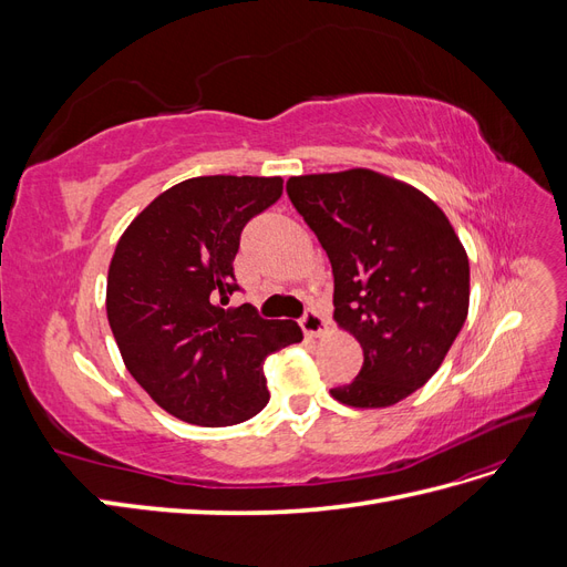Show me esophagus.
<instances>
[{"instance_id":"obj_1","label":"esophagus","mask_w":567,"mask_h":567,"mask_svg":"<svg viewBox=\"0 0 567 567\" xmlns=\"http://www.w3.org/2000/svg\"><path fill=\"white\" fill-rule=\"evenodd\" d=\"M300 326H302L305 336H321L323 329H326V317L310 307V310H305V315L300 319Z\"/></svg>"}]
</instances>
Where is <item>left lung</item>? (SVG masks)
Segmentation results:
<instances>
[{
	"mask_svg": "<svg viewBox=\"0 0 567 567\" xmlns=\"http://www.w3.org/2000/svg\"><path fill=\"white\" fill-rule=\"evenodd\" d=\"M286 192L333 269L336 321L364 364L331 394L398 404L427 383L468 317L471 267L450 219L419 188L373 169L290 177Z\"/></svg>",
	"mask_w": 567,
	"mask_h": 567,
	"instance_id": "8db88e82",
	"label": "left lung"
}]
</instances>
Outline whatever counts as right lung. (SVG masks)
Instances as JSON below:
<instances>
[{"mask_svg":"<svg viewBox=\"0 0 567 567\" xmlns=\"http://www.w3.org/2000/svg\"><path fill=\"white\" fill-rule=\"evenodd\" d=\"M284 194L281 177H194L167 188L117 241L109 269L111 331L134 375L167 414L234 425L267 406L265 359L300 342L296 321L244 302L234 257L248 221Z\"/></svg>","mask_w":567,"mask_h":567,"instance_id":"1","label":"right lung"}]
</instances>
